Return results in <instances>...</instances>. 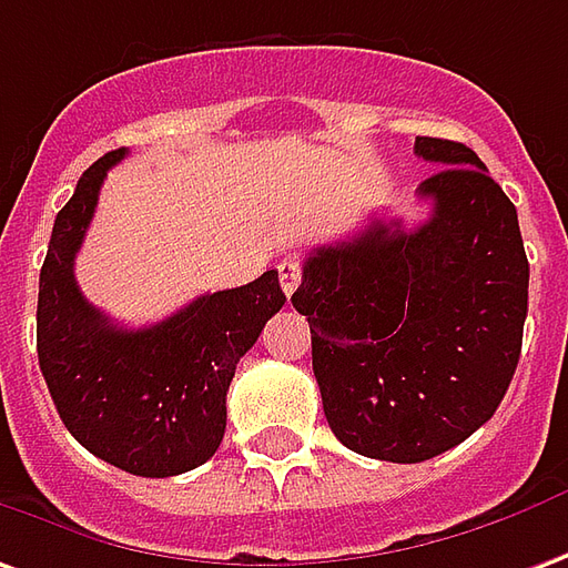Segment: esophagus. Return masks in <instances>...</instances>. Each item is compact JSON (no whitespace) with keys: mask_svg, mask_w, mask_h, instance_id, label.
<instances>
[{"mask_svg":"<svg viewBox=\"0 0 568 568\" xmlns=\"http://www.w3.org/2000/svg\"><path fill=\"white\" fill-rule=\"evenodd\" d=\"M280 285H283L285 295H295V288L301 285V264L292 257H285L280 264Z\"/></svg>","mask_w":568,"mask_h":568,"instance_id":"34e87169","label":"esophagus"}]
</instances>
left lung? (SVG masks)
Here are the masks:
<instances>
[{"label": "left lung", "instance_id": "1", "mask_svg": "<svg viewBox=\"0 0 568 568\" xmlns=\"http://www.w3.org/2000/svg\"><path fill=\"white\" fill-rule=\"evenodd\" d=\"M439 165L415 230L372 221L304 261L292 304L311 323L332 434L366 458L418 464L479 430L517 372L529 261L514 202L470 146L418 138Z\"/></svg>", "mask_w": 568, "mask_h": 568}]
</instances>
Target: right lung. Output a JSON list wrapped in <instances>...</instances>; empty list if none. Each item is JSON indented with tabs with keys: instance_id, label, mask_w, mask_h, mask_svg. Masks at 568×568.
Returning <instances> with one entry per match:
<instances>
[{
	"instance_id": "obj_1",
	"label": "right lung",
	"mask_w": 568,
	"mask_h": 568,
	"mask_svg": "<svg viewBox=\"0 0 568 568\" xmlns=\"http://www.w3.org/2000/svg\"><path fill=\"white\" fill-rule=\"evenodd\" d=\"M122 156L113 150L94 162L54 217L39 273L36 351L61 422L91 455L134 477H178L221 446L236 363L285 295L280 273L267 271L146 328H122L91 307L73 261L106 172Z\"/></svg>"
}]
</instances>
